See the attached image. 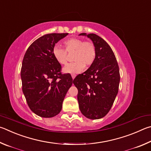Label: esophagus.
<instances>
[{"label": "esophagus", "mask_w": 151, "mask_h": 151, "mask_svg": "<svg viewBox=\"0 0 151 151\" xmlns=\"http://www.w3.org/2000/svg\"><path fill=\"white\" fill-rule=\"evenodd\" d=\"M71 78H72L73 80H74V78H76V75H75V74H71Z\"/></svg>", "instance_id": "esophagus-1"}]
</instances>
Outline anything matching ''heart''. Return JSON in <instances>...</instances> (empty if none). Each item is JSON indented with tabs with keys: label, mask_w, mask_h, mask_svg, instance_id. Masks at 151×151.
Returning <instances> with one entry per match:
<instances>
[{
	"label": "heart",
	"mask_w": 151,
	"mask_h": 151,
	"mask_svg": "<svg viewBox=\"0 0 151 151\" xmlns=\"http://www.w3.org/2000/svg\"><path fill=\"white\" fill-rule=\"evenodd\" d=\"M64 49L55 46L53 49V55L56 62L60 65L67 63L68 54H72L73 63H70L63 68L65 73L76 74L81 72L84 66L89 67L92 65L96 60V50L91 42L85 41L79 38H71L63 42Z\"/></svg>",
	"instance_id": "heart-1"
}]
</instances>
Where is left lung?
I'll return each mask as SVG.
<instances>
[{"instance_id":"left-lung-1","label":"left lung","mask_w":151,"mask_h":151,"mask_svg":"<svg viewBox=\"0 0 151 151\" xmlns=\"http://www.w3.org/2000/svg\"><path fill=\"white\" fill-rule=\"evenodd\" d=\"M79 36H86L93 42L96 57L88 70L76 76L73 83L78 90L81 113L90 119H99L109 111L118 93L119 69L114 53L104 39L95 34Z\"/></svg>"}]
</instances>
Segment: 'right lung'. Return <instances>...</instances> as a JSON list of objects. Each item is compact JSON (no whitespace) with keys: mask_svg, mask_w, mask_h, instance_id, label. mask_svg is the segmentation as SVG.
Segmentation results:
<instances>
[{"mask_svg":"<svg viewBox=\"0 0 151 151\" xmlns=\"http://www.w3.org/2000/svg\"><path fill=\"white\" fill-rule=\"evenodd\" d=\"M68 33L41 36L26 50L21 68L22 91L32 111L50 118L59 114L68 89L73 83L70 74H62V66L53 55L55 44Z\"/></svg>","mask_w":151,"mask_h":151,"instance_id":"add662e5","label":"right lung"}]
</instances>
